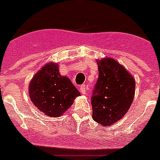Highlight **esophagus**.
<instances>
[{"mask_svg": "<svg viewBox=\"0 0 160 160\" xmlns=\"http://www.w3.org/2000/svg\"><path fill=\"white\" fill-rule=\"evenodd\" d=\"M87 90H88V87L85 85H82L81 86H80V91H81V93H82L83 95H85V94H86Z\"/></svg>", "mask_w": 160, "mask_h": 160, "instance_id": "esophagus-1", "label": "esophagus"}]
</instances>
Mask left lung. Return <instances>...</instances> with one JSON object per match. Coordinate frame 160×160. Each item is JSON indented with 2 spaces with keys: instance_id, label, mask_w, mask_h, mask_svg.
<instances>
[{
  "instance_id": "1",
  "label": "left lung",
  "mask_w": 160,
  "mask_h": 160,
  "mask_svg": "<svg viewBox=\"0 0 160 160\" xmlns=\"http://www.w3.org/2000/svg\"><path fill=\"white\" fill-rule=\"evenodd\" d=\"M99 78L91 97L92 118L103 126L121 119L134 98L135 80L113 58L97 60Z\"/></svg>"
}]
</instances>
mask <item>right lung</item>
Masks as SVG:
<instances>
[{"label":"right lung","instance_id":"obj_1","mask_svg":"<svg viewBox=\"0 0 160 160\" xmlns=\"http://www.w3.org/2000/svg\"><path fill=\"white\" fill-rule=\"evenodd\" d=\"M29 95L40 111L55 118L61 116L80 93L69 78L60 75L57 63L51 61L31 79Z\"/></svg>","mask_w":160,"mask_h":160}]
</instances>
